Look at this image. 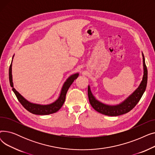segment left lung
Returning <instances> with one entry per match:
<instances>
[{
    "instance_id": "obj_1",
    "label": "left lung",
    "mask_w": 155,
    "mask_h": 155,
    "mask_svg": "<svg viewBox=\"0 0 155 155\" xmlns=\"http://www.w3.org/2000/svg\"><path fill=\"white\" fill-rule=\"evenodd\" d=\"M142 56L143 62V76L141 82L136 90L120 104L117 105H108L100 102L92 94L90 85L88 86V100L92 107L95 110L106 116H117L127 113L136 106L146 90L148 81V70L146 66L144 56L143 53Z\"/></svg>"
}]
</instances>
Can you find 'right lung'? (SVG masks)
<instances>
[{"instance_id":"add662e5","label":"right lung","mask_w":155,"mask_h":155,"mask_svg":"<svg viewBox=\"0 0 155 155\" xmlns=\"http://www.w3.org/2000/svg\"><path fill=\"white\" fill-rule=\"evenodd\" d=\"M14 56L13 55L12 60ZM12 62L9 67V82L11 87H12V91L14 92L15 96L19 102L22 104V106L25 108L27 110L30 112L32 114L36 115H48L50 114L54 113L60 110V109L62 107L63 104L64 102L65 97H66L67 92L70 88V85L72 83L74 82V80L77 78L79 75L78 73H76L75 74H73L70 75L65 82H64L62 88L61 89V92L58 98L54 102L46 105H42V104H38L32 103L26 100L24 97L21 95L14 88V84L12 82Z\"/></svg>"}]
</instances>
